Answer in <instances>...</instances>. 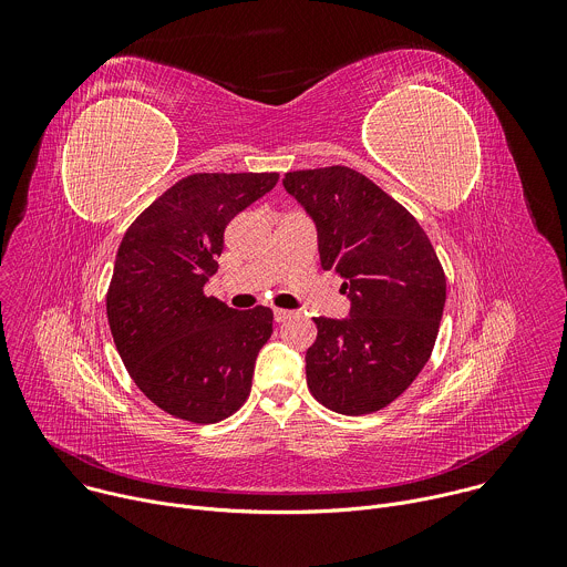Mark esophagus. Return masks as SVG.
Segmentation results:
<instances>
[{
	"label": "esophagus",
	"instance_id": "esophagus-1",
	"mask_svg": "<svg viewBox=\"0 0 567 567\" xmlns=\"http://www.w3.org/2000/svg\"><path fill=\"white\" fill-rule=\"evenodd\" d=\"M293 316V311H289V309H274V318H276V322H285V320H289Z\"/></svg>",
	"mask_w": 567,
	"mask_h": 567
}]
</instances>
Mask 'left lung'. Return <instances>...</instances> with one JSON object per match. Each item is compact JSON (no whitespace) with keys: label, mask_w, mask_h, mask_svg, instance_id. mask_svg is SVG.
<instances>
[{"label":"left lung","mask_w":567,"mask_h":567,"mask_svg":"<svg viewBox=\"0 0 567 567\" xmlns=\"http://www.w3.org/2000/svg\"><path fill=\"white\" fill-rule=\"evenodd\" d=\"M282 186L316 226L320 267L350 298L348 318H313L309 392L341 415L381 411L433 352L446 300L435 249L406 208L352 168L287 173Z\"/></svg>","instance_id":"left-lung-1"}]
</instances>
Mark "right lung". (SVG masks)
<instances>
[{
    "mask_svg": "<svg viewBox=\"0 0 567 567\" xmlns=\"http://www.w3.org/2000/svg\"><path fill=\"white\" fill-rule=\"evenodd\" d=\"M276 184V173L190 175L123 235L107 291L110 330L141 392L179 420L221 422L251 392L274 311L230 309L204 287L228 221Z\"/></svg>",
    "mask_w": 567,
    "mask_h": 567,
    "instance_id": "add662e5",
    "label": "right lung"
}]
</instances>
